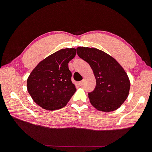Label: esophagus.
Listing matches in <instances>:
<instances>
[{"mask_svg": "<svg viewBox=\"0 0 152 152\" xmlns=\"http://www.w3.org/2000/svg\"><path fill=\"white\" fill-rule=\"evenodd\" d=\"M83 84V81H79V83H78V85L79 86H82Z\"/></svg>", "mask_w": 152, "mask_h": 152, "instance_id": "obj_1", "label": "esophagus"}]
</instances>
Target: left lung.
<instances>
[{"instance_id":"8db88e82","label":"left lung","mask_w":152,"mask_h":152,"mask_svg":"<svg viewBox=\"0 0 152 152\" xmlns=\"http://www.w3.org/2000/svg\"><path fill=\"white\" fill-rule=\"evenodd\" d=\"M77 55L89 64L96 86L89 92L90 102L98 110L109 112L117 110L129 95L130 81L123 67L107 53L95 48L79 47Z\"/></svg>"}]
</instances>
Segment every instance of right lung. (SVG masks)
<instances>
[{
  "mask_svg": "<svg viewBox=\"0 0 152 152\" xmlns=\"http://www.w3.org/2000/svg\"><path fill=\"white\" fill-rule=\"evenodd\" d=\"M76 54L74 48L61 49L41 61L31 72L28 91L39 106L52 111L66 105L76 91L68 68Z\"/></svg>",
  "mask_w": 152,
  "mask_h": 152,
  "instance_id": "obj_1",
  "label": "right lung"
}]
</instances>
